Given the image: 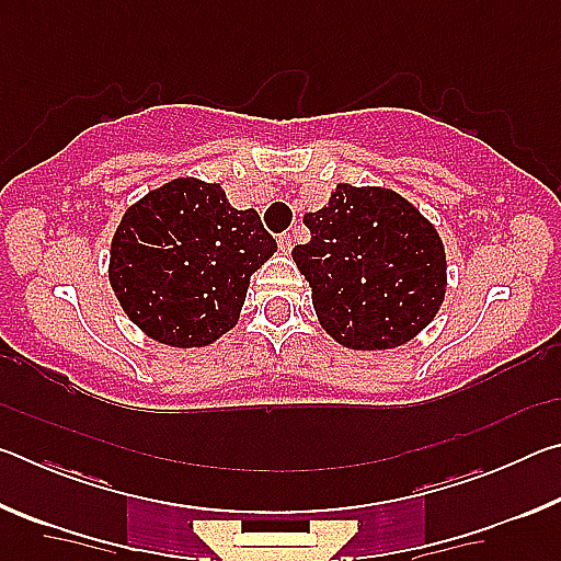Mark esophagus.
I'll return each instance as SVG.
<instances>
[{
	"mask_svg": "<svg viewBox=\"0 0 561 561\" xmlns=\"http://www.w3.org/2000/svg\"><path fill=\"white\" fill-rule=\"evenodd\" d=\"M291 247H294V240L289 234H282L279 237V250H282V254H291Z\"/></svg>",
	"mask_w": 561,
	"mask_h": 561,
	"instance_id": "34e87169",
	"label": "esophagus"
}]
</instances>
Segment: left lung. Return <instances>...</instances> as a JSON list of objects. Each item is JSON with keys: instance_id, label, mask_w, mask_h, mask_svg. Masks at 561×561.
<instances>
[{"instance_id": "1", "label": "left lung", "mask_w": 561, "mask_h": 561, "mask_svg": "<svg viewBox=\"0 0 561 561\" xmlns=\"http://www.w3.org/2000/svg\"><path fill=\"white\" fill-rule=\"evenodd\" d=\"M309 244L291 257L311 287L321 329L351 351L413 341L448 291V257L435 225L381 185L339 183L321 210L304 215Z\"/></svg>"}]
</instances>
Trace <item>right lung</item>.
<instances>
[{"instance_id": "1", "label": "right lung", "mask_w": 561, "mask_h": 561, "mask_svg": "<svg viewBox=\"0 0 561 561\" xmlns=\"http://www.w3.org/2000/svg\"><path fill=\"white\" fill-rule=\"evenodd\" d=\"M274 252L257 210H237L220 183L185 175L123 213L111 237L108 282L148 339L203 348L240 321L250 277Z\"/></svg>"}]
</instances>
